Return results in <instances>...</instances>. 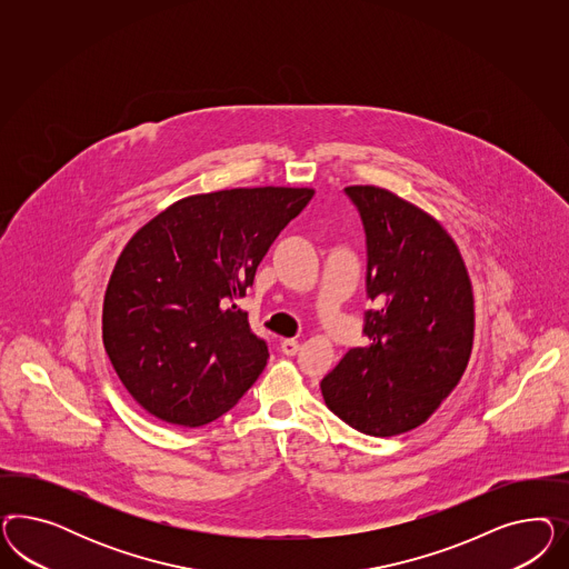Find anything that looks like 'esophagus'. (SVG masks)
<instances>
[{"label":"esophagus","instance_id":"obj_1","mask_svg":"<svg viewBox=\"0 0 569 569\" xmlns=\"http://www.w3.org/2000/svg\"><path fill=\"white\" fill-rule=\"evenodd\" d=\"M298 350H300V342H298V340H293V338L281 342V352H283L286 357H293V355H298Z\"/></svg>","mask_w":569,"mask_h":569}]
</instances>
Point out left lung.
I'll return each mask as SVG.
<instances>
[{
	"label": "left lung",
	"mask_w": 569,
	"mask_h": 569,
	"mask_svg": "<svg viewBox=\"0 0 569 569\" xmlns=\"http://www.w3.org/2000/svg\"><path fill=\"white\" fill-rule=\"evenodd\" d=\"M365 233L369 345L321 381L331 413L367 436L413 430L452 392L473 342L466 264L442 224L392 191L346 188Z\"/></svg>",
	"instance_id": "obj_1"
}]
</instances>
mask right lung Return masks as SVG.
I'll use <instances>...</instances> for the list:
<instances>
[{"label": "right lung", "instance_id": "obj_1", "mask_svg": "<svg viewBox=\"0 0 569 569\" xmlns=\"http://www.w3.org/2000/svg\"><path fill=\"white\" fill-rule=\"evenodd\" d=\"M312 196L307 188L191 196L124 246L103 298V346L148 413L198 428L257 381L269 346L236 302Z\"/></svg>", "mask_w": 569, "mask_h": 569}]
</instances>
